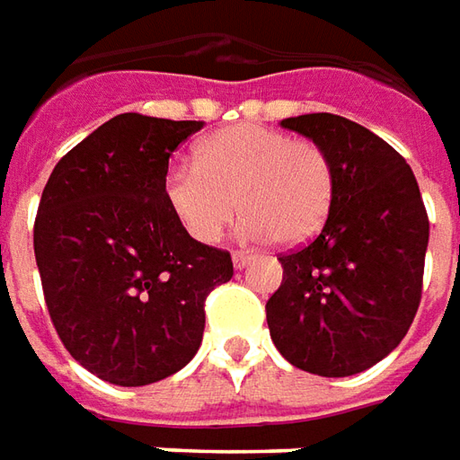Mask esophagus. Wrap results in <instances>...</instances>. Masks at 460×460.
Returning <instances> with one entry per match:
<instances>
[{"instance_id":"1","label":"esophagus","mask_w":460,"mask_h":460,"mask_svg":"<svg viewBox=\"0 0 460 460\" xmlns=\"http://www.w3.org/2000/svg\"><path fill=\"white\" fill-rule=\"evenodd\" d=\"M231 259H234V267H236V270H242V267H246V264L254 259V254H252V252H234Z\"/></svg>"}]
</instances>
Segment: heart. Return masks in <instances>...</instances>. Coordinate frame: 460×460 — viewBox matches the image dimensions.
Returning <instances> with one entry per match:
<instances>
[{"label":"heart","mask_w":460,"mask_h":460,"mask_svg":"<svg viewBox=\"0 0 460 460\" xmlns=\"http://www.w3.org/2000/svg\"><path fill=\"white\" fill-rule=\"evenodd\" d=\"M161 190L171 217L196 242H218L242 208L243 236L302 243L330 217L335 168L314 140L234 123L206 136L193 164L168 165Z\"/></svg>","instance_id":"1"}]
</instances>
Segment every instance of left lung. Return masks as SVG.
<instances>
[{"label":"left lung","mask_w":460,"mask_h":460,"mask_svg":"<svg viewBox=\"0 0 460 460\" xmlns=\"http://www.w3.org/2000/svg\"><path fill=\"white\" fill-rule=\"evenodd\" d=\"M327 151L335 199L320 234L284 252L282 284L267 299L277 349L299 370L348 377L401 345L423 295L428 214L411 165L348 118L282 120Z\"/></svg>","instance_id":"8db88e82"}]
</instances>
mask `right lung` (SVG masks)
<instances>
[{"mask_svg": "<svg viewBox=\"0 0 460 460\" xmlns=\"http://www.w3.org/2000/svg\"><path fill=\"white\" fill-rule=\"evenodd\" d=\"M196 120L123 112L59 158L34 218V259L65 349L112 385L178 373L196 355L206 296L234 277L226 249L190 239L164 173Z\"/></svg>", "mask_w": 460, "mask_h": 460, "instance_id": "right-lung-1", "label": "right lung"}]
</instances>
